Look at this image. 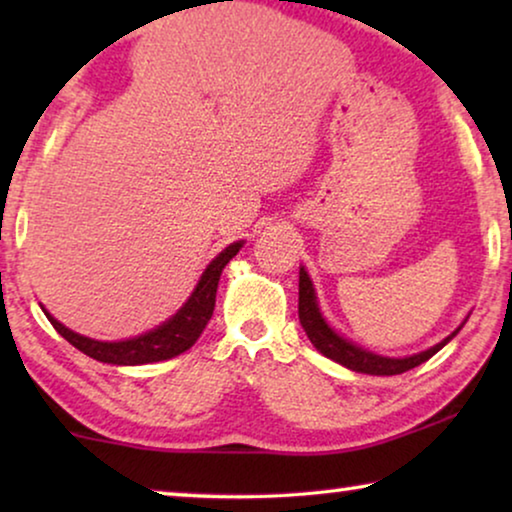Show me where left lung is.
I'll use <instances>...</instances> for the list:
<instances>
[{
    "label": "left lung",
    "instance_id": "left-lung-1",
    "mask_svg": "<svg viewBox=\"0 0 512 512\" xmlns=\"http://www.w3.org/2000/svg\"><path fill=\"white\" fill-rule=\"evenodd\" d=\"M298 319H300V326L305 328L307 338L314 347L319 349L321 354L328 356V359L340 363V366H345L349 370H356V373H366V375H401L405 370L419 366V363L429 361L433 354L440 352L447 342H450L454 335L461 331V324L457 331L452 335H447L443 342H438V345H433L431 349H426V352H419V354H412V356H403V359H391V356H380V354H373L368 352V349H363L359 345H354V342H349L347 338H342L340 333H335L331 326H328V321L324 319V314L319 310V303H317V293H314V286H312V279L307 275L305 268H300V282H298Z\"/></svg>",
    "mask_w": 512,
    "mask_h": 512
}]
</instances>
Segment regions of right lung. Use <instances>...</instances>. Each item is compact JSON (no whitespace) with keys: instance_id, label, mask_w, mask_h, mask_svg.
<instances>
[{"instance_id":"obj_1","label":"right lung","mask_w":512,"mask_h":512,"mask_svg":"<svg viewBox=\"0 0 512 512\" xmlns=\"http://www.w3.org/2000/svg\"><path fill=\"white\" fill-rule=\"evenodd\" d=\"M242 244V240L228 244V247L207 265V270L202 272L198 286H195L186 303L181 305V310L174 314V317L167 319L165 324H160L149 333L137 335V338L121 342H102L86 338V335H79L69 331L67 326H62L58 319L51 317V314L44 310V307H41V310H44L55 331H58L69 345H74L79 352L90 356V359L114 363V366H142V363L167 361L172 359V356H179L181 352H186V349H191L195 345V340L200 338V333L205 331L207 321L212 319L214 312L221 272L230 263V258L242 249Z\"/></svg>"}]
</instances>
